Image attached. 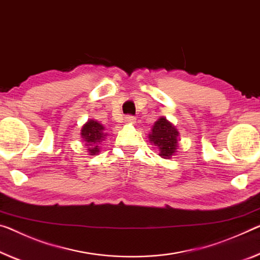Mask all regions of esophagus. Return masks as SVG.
Returning <instances> with one entry per match:
<instances>
[{"label":"esophagus","instance_id":"esophagus-1","mask_svg":"<svg viewBox=\"0 0 260 260\" xmlns=\"http://www.w3.org/2000/svg\"><path fill=\"white\" fill-rule=\"evenodd\" d=\"M124 122L126 123V124H135V123H136V117H134V116H126L125 119H124Z\"/></svg>","mask_w":260,"mask_h":260}]
</instances>
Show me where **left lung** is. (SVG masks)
<instances>
[{
  "label": "left lung",
  "mask_w": 260,
  "mask_h": 260,
  "mask_svg": "<svg viewBox=\"0 0 260 260\" xmlns=\"http://www.w3.org/2000/svg\"><path fill=\"white\" fill-rule=\"evenodd\" d=\"M151 144L158 147L159 155L164 159H170L178 152L179 131L166 117H159L149 134Z\"/></svg>",
  "instance_id": "1"
}]
</instances>
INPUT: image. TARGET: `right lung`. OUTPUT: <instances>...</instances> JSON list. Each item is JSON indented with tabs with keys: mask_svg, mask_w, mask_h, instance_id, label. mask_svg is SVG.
Here are the masks:
<instances>
[{
	"mask_svg": "<svg viewBox=\"0 0 260 260\" xmlns=\"http://www.w3.org/2000/svg\"><path fill=\"white\" fill-rule=\"evenodd\" d=\"M108 134L105 126L96 119H88L81 127V138L87 146L89 155H96L101 150V144L105 141Z\"/></svg>",
	"mask_w": 260,
	"mask_h": 260,
	"instance_id": "1",
	"label": "right lung"
}]
</instances>
